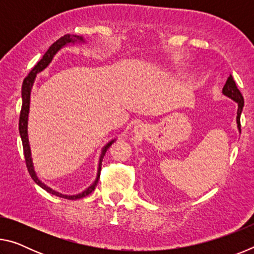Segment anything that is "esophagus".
Wrapping results in <instances>:
<instances>
[{"mask_svg": "<svg viewBox=\"0 0 254 254\" xmlns=\"http://www.w3.org/2000/svg\"><path fill=\"white\" fill-rule=\"evenodd\" d=\"M139 130V127H134V131H137Z\"/></svg>", "mask_w": 254, "mask_h": 254, "instance_id": "esophagus-1", "label": "esophagus"}]
</instances>
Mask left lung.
Wrapping results in <instances>:
<instances>
[{
  "label": "left lung",
  "instance_id": "obj_1",
  "mask_svg": "<svg viewBox=\"0 0 254 254\" xmlns=\"http://www.w3.org/2000/svg\"><path fill=\"white\" fill-rule=\"evenodd\" d=\"M222 93L224 94L225 96H227L231 100H233L236 104H238V113H236V123H238V128L241 133V123H240V117L241 113H242L243 106H244V100L242 94L240 93V91L236 87V84L233 79V76L230 75L229 78H227L226 83L223 87Z\"/></svg>",
  "mask_w": 254,
  "mask_h": 254
}]
</instances>
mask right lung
Instances as JSON below:
<instances>
[{"instance_id": "obj_1", "label": "right lung", "mask_w": 254, "mask_h": 254, "mask_svg": "<svg viewBox=\"0 0 254 254\" xmlns=\"http://www.w3.org/2000/svg\"><path fill=\"white\" fill-rule=\"evenodd\" d=\"M75 44H86V40L83 37L80 36H74V34H65V36L60 38L56 42H54L53 45L49 47V49L46 51V54L44 55V57L40 60L39 63L37 64L36 66L32 68V70L29 72V75L25 77L22 84V89H21V95H22V107H21V113H20V120H19V132H20V136L21 140H22V145H23V151H24V158H25V163H27L28 167V171L31 178L33 179V182L36 183L38 186H40L42 189H45L46 191L50 192V194L56 195L58 197H63V198L66 199H79L83 198V197L87 196L91 194V192L95 189L96 185L98 183V179H100V175H101V167H102V161L103 158H104L105 153L109 148L111 147L113 142L117 141V139L111 140L110 142H107L103 149L101 150V154H100V160H98V167H97V175L96 178L94 180L93 184L91 186L87 187L81 192H78L76 195H64L62 192L56 191L55 189L50 188L49 186H47L46 184H44L38 177V175L34 170V166H33V160H32V156H31V148H30V142H29V134H28V121H29V112H30V97H31V91H32V86L34 80H36L37 74H39L44 69H46L47 67L49 66V64L53 62L54 57L56 54L58 53L60 49H63L64 47H66L68 45H75Z\"/></svg>"}]
</instances>
